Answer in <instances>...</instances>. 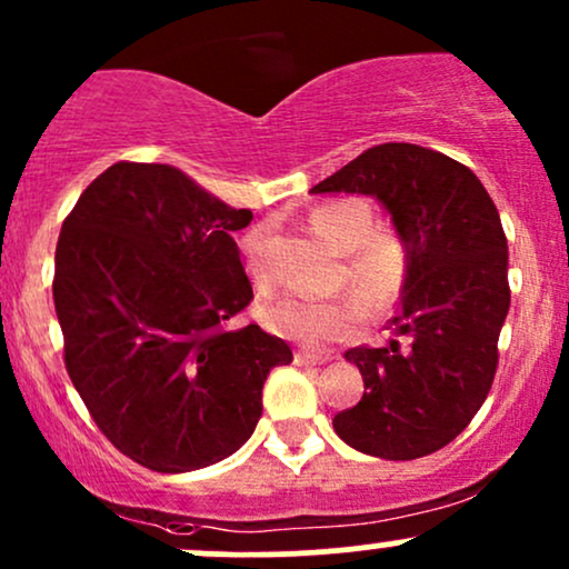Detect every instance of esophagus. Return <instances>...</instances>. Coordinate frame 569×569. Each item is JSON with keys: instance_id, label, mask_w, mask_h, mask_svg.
<instances>
[{"instance_id": "1", "label": "esophagus", "mask_w": 569, "mask_h": 569, "mask_svg": "<svg viewBox=\"0 0 569 569\" xmlns=\"http://www.w3.org/2000/svg\"><path fill=\"white\" fill-rule=\"evenodd\" d=\"M295 361L299 367H321V365H327L329 356H318V353H310V351H297Z\"/></svg>"}]
</instances>
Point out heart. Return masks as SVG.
<instances>
[{
  "label": "heart",
  "instance_id": "1",
  "mask_svg": "<svg viewBox=\"0 0 569 569\" xmlns=\"http://www.w3.org/2000/svg\"><path fill=\"white\" fill-rule=\"evenodd\" d=\"M310 227L337 253L346 256L342 274L357 299L286 295L267 302L261 308V318L274 335L305 342V346H327V342L346 340L359 329L361 308L370 316H383L395 308L408 286L410 253L408 246L395 234H370L372 213L359 199H335V202L318 204L310 213ZM240 251L251 278L256 283H264L267 270L261 259L264 229H248L240 240Z\"/></svg>",
  "mask_w": 569,
  "mask_h": 569
}]
</instances>
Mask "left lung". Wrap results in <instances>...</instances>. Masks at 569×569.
Segmentation results:
<instances>
[{"instance_id":"1","label":"left lung","mask_w":569,"mask_h":569,"mask_svg":"<svg viewBox=\"0 0 569 569\" xmlns=\"http://www.w3.org/2000/svg\"><path fill=\"white\" fill-rule=\"evenodd\" d=\"M310 193H361L383 204L408 246L410 274L386 348H351L365 395L335 416L342 442L408 461L440 451L478 413L497 372L510 308L508 240L489 191L451 156L386 142Z\"/></svg>"}]
</instances>
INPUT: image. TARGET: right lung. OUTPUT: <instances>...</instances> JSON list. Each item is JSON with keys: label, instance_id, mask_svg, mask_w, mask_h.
<instances>
[{"label": "right lung", "instance_id": "add662e5", "mask_svg": "<svg viewBox=\"0 0 569 569\" xmlns=\"http://www.w3.org/2000/svg\"><path fill=\"white\" fill-rule=\"evenodd\" d=\"M172 164L118 161L80 193L56 246L64 365L104 437L156 472L232 457L291 348L256 323L234 242L251 223Z\"/></svg>", "mask_w": 569, "mask_h": 569}]
</instances>
